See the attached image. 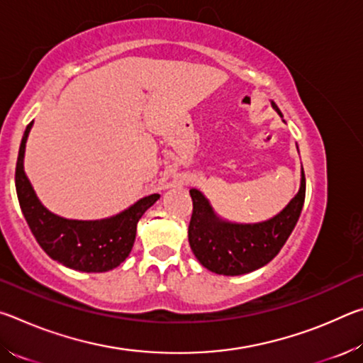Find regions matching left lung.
I'll return each instance as SVG.
<instances>
[{"label": "left lung", "mask_w": 363, "mask_h": 363, "mask_svg": "<svg viewBox=\"0 0 363 363\" xmlns=\"http://www.w3.org/2000/svg\"><path fill=\"white\" fill-rule=\"evenodd\" d=\"M281 116L280 108L275 106ZM194 211L189 224V243L203 267L219 275H242L272 261L296 225L306 196V177L284 210L256 224H235L219 219L210 201L196 189H190Z\"/></svg>", "instance_id": "left-lung-1"}]
</instances>
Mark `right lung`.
Returning <instances> with one entry per match:
<instances>
[{"label":"right lung","instance_id":"obj_1","mask_svg":"<svg viewBox=\"0 0 363 363\" xmlns=\"http://www.w3.org/2000/svg\"><path fill=\"white\" fill-rule=\"evenodd\" d=\"M23 133L16 164V190L21 210L30 230L45 253L54 261L79 272H107L126 259L131 253L136 227L143 214L160 199L152 194L136 201L128 210L106 219H65L41 205L23 171V155L28 133Z\"/></svg>","mask_w":363,"mask_h":363}]
</instances>
